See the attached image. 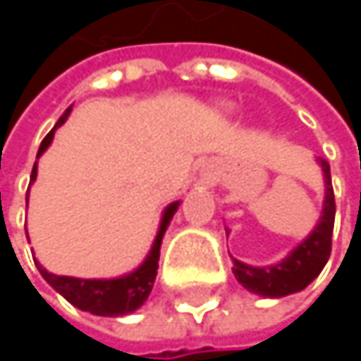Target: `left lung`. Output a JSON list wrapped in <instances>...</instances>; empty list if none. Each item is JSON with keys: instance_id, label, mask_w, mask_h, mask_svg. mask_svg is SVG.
I'll list each match as a JSON object with an SVG mask.
<instances>
[{"instance_id": "8db88e82", "label": "left lung", "mask_w": 361, "mask_h": 361, "mask_svg": "<svg viewBox=\"0 0 361 361\" xmlns=\"http://www.w3.org/2000/svg\"><path fill=\"white\" fill-rule=\"evenodd\" d=\"M322 173H324V209L318 226L314 232L295 249L288 252L280 263L265 265V267H252L238 259H234V276L236 280L255 295L261 297H286L293 293L303 290L310 282H314L320 271L324 269L326 261L330 257L332 249V228H334V192H332V181H330V165L322 157L318 159Z\"/></svg>"}]
</instances>
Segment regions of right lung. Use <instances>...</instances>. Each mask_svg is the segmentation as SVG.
Segmentation results:
<instances>
[{"mask_svg": "<svg viewBox=\"0 0 361 361\" xmlns=\"http://www.w3.org/2000/svg\"><path fill=\"white\" fill-rule=\"evenodd\" d=\"M71 110H73V106L64 110V114L58 118L56 127H60L68 118ZM56 127L43 137V142L39 146V152H37V159L51 144ZM35 178L37 163L33 165V171H31V181H35ZM178 207H180V200L171 202L165 209L152 249L148 252V257L144 259V263L137 269H133L131 274H125L121 278H110V280H85V278L56 276V274H49L45 267H41L37 263L35 257H33L37 269L47 280V284L51 288H56L68 303H73L81 312H90L94 316H112V318L131 314V312H135L137 307L144 305V301L148 299V295H150V290L154 286V278H157V269H159V257H161V243H163V236H165Z\"/></svg>", "mask_w": 361, "mask_h": 361, "instance_id": "right-lung-1", "label": "right lung"}]
</instances>
